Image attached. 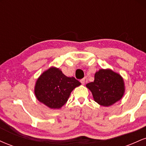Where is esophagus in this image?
Returning <instances> with one entry per match:
<instances>
[{
	"label": "esophagus",
	"mask_w": 146,
	"mask_h": 146,
	"mask_svg": "<svg viewBox=\"0 0 146 146\" xmlns=\"http://www.w3.org/2000/svg\"><path fill=\"white\" fill-rule=\"evenodd\" d=\"M80 82L82 83V84H84V83H85V79L83 78V79H82V80H80Z\"/></svg>",
	"instance_id": "34e87169"
}]
</instances>
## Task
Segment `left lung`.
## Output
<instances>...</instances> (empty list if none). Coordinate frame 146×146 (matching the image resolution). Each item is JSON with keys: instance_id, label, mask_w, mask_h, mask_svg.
Listing matches in <instances>:
<instances>
[{"instance_id": "1", "label": "left lung", "mask_w": 146, "mask_h": 146, "mask_svg": "<svg viewBox=\"0 0 146 146\" xmlns=\"http://www.w3.org/2000/svg\"><path fill=\"white\" fill-rule=\"evenodd\" d=\"M86 87L92 92L95 101L103 106H109L121 99L124 82L120 75L110 69H101L95 74V80Z\"/></svg>"}]
</instances>
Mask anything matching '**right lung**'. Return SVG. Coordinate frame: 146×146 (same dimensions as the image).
Returning <instances> with one entry per match:
<instances>
[{"label":"right lung","instance_id":"right-lung-1","mask_svg":"<svg viewBox=\"0 0 146 146\" xmlns=\"http://www.w3.org/2000/svg\"><path fill=\"white\" fill-rule=\"evenodd\" d=\"M81 83L68 78L58 68L51 67L37 80L35 95L38 100L51 108H60L66 104L71 91Z\"/></svg>","mask_w":146,"mask_h":146}]
</instances>
